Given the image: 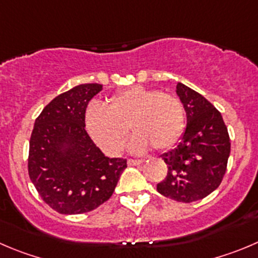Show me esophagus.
<instances>
[{"label":"esophagus","instance_id":"34e87169","mask_svg":"<svg viewBox=\"0 0 258 258\" xmlns=\"http://www.w3.org/2000/svg\"><path fill=\"white\" fill-rule=\"evenodd\" d=\"M144 160H140V159H128L127 160V164L128 165H140L143 164Z\"/></svg>","mask_w":258,"mask_h":258}]
</instances>
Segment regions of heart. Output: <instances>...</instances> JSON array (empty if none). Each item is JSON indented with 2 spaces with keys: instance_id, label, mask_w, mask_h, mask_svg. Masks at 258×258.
I'll list each match as a JSON object with an SVG mask.
<instances>
[{
  "instance_id": "1",
  "label": "heart",
  "mask_w": 258,
  "mask_h": 258,
  "mask_svg": "<svg viewBox=\"0 0 258 258\" xmlns=\"http://www.w3.org/2000/svg\"><path fill=\"white\" fill-rule=\"evenodd\" d=\"M84 123L89 136L107 154L122 150L128 126L135 132L130 150L144 153L149 145L156 150H167L183 134L184 112L174 95L132 86L110 96L104 108L90 105Z\"/></svg>"
}]
</instances>
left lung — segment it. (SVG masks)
Segmentation results:
<instances>
[{"mask_svg": "<svg viewBox=\"0 0 258 258\" xmlns=\"http://www.w3.org/2000/svg\"><path fill=\"white\" fill-rule=\"evenodd\" d=\"M187 124L179 143L164 153L167 177L156 184L160 195L179 202H194L215 191L223 180L230 154V140L220 112L206 98L178 83Z\"/></svg>", "mask_w": 258, "mask_h": 258, "instance_id": "left-lung-1", "label": "left lung"}]
</instances>
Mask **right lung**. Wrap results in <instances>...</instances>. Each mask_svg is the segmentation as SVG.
<instances>
[{
  "label": "right lung",
  "mask_w": 258,
  "mask_h": 258,
  "mask_svg": "<svg viewBox=\"0 0 258 258\" xmlns=\"http://www.w3.org/2000/svg\"><path fill=\"white\" fill-rule=\"evenodd\" d=\"M102 90L100 84L75 86L35 119L29 177L43 201L59 214H84L104 204L127 168L126 159L105 156L85 131L88 103Z\"/></svg>",
  "instance_id": "right-lung-1"
}]
</instances>
